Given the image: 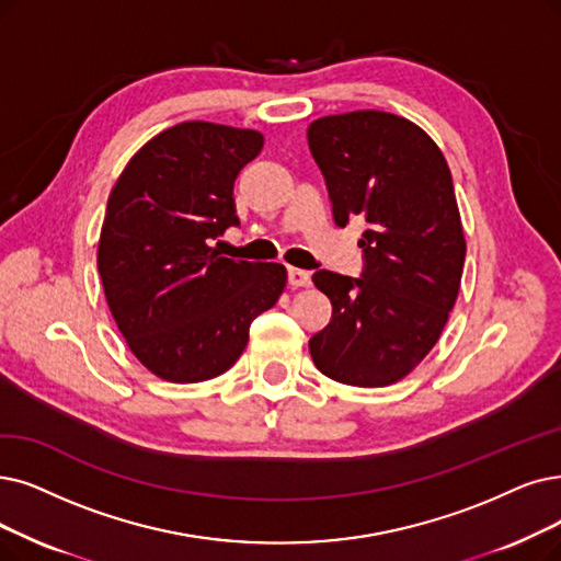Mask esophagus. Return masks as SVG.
Listing matches in <instances>:
<instances>
[{
    "label": "esophagus",
    "instance_id": "1",
    "mask_svg": "<svg viewBox=\"0 0 561 561\" xmlns=\"http://www.w3.org/2000/svg\"><path fill=\"white\" fill-rule=\"evenodd\" d=\"M287 283L293 285V287H308V285H310V274L304 272V268L289 266V268H287Z\"/></svg>",
    "mask_w": 561,
    "mask_h": 561
}]
</instances>
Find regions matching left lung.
I'll list each match as a JSON object with an SVG mask.
<instances>
[{"label":"left lung","mask_w":561,"mask_h":561,"mask_svg":"<svg viewBox=\"0 0 561 561\" xmlns=\"http://www.w3.org/2000/svg\"><path fill=\"white\" fill-rule=\"evenodd\" d=\"M308 147L335 226L368 222L362 278L312 274L333 312L310 356L335 382L393 385L435 347L458 299L467 245L451 170L428 133L379 110L316 119Z\"/></svg>","instance_id":"1"}]
</instances>
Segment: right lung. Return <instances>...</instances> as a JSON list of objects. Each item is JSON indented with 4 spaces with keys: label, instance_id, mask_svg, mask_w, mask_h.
Instances as JSON below:
<instances>
[{
    "label": "right lung",
    "instance_id": "add662e5",
    "mask_svg": "<svg viewBox=\"0 0 561 561\" xmlns=\"http://www.w3.org/2000/svg\"><path fill=\"white\" fill-rule=\"evenodd\" d=\"M262 145L251 128L176 124L133 156L107 197L103 293L130 352L168 382L232 368L251 322L285 289L283 264L222 257L211 245L239 226L234 179Z\"/></svg>",
    "mask_w": 561,
    "mask_h": 561
}]
</instances>
